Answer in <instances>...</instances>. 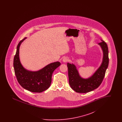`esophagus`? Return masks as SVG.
Here are the masks:
<instances>
[{
  "instance_id": "1",
  "label": "esophagus",
  "mask_w": 122,
  "mask_h": 122,
  "mask_svg": "<svg viewBox=\"0 0 122 122\" xmlns=\"http://www.w3.org/2000/svg\"><path fill=\"white\" fill-rule=\"evenodd\" d=\"M63 62H64V63H66V62H68V61H69V59L68 58H66V57H64V58H63Z\"/></svg>"
}]
</instances>
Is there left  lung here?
Wrapping results in <instances>:
<instances>
[{"label": "left lung", "instance_id": "8db88e82", "mask_svg": "<svg viewBox=\"0 0 122 122\" xmlns=\"http://www.w3.org/2000/svg\"><path fill=\"white\" fill-rule=\"evenodd\" d=\"M101 41L98 45L103 52L102 61L98 69L90 77L82 78L76 65L67 63L70 86L76 92L85 93L92 91L100 86L104 79L109 64L108 50L107 43L102 40Z\"/></svg>", "mask_w": 122, "mask_h": 122}]
</instances>
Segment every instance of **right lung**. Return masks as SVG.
<instances>
[{
    "mask_svg": "<svg viewBox=\"0 0 122 122\" xmlns=\"http://www.w3.org/2000/svg\"><path fill=\"white\" fill-rule=\"evenodd\" d=\"M26 38L25 37L20 41L17 46L13 63L15 75L18 82L25 89L32 92L40 93L50 87L52 73L61 64L58 61L52 63L36 71L25 69L20 61L19 49L21 43Z\"/></svg>",
    "mask_w": 122,
    "mask_h": 122,
    "instance_id": "right-lung-1",
    "label": "right lung"
}]
</instances>
